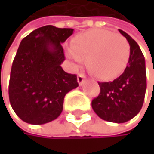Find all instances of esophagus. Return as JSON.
Wrapping results in <instances>:
<instances>
[{"label":"esophagus","mask_w":154,"mask_h":154,"mask_svg":"<svg viewBox=\"0 0 154 154\" xmlns=\"http://www.w3.org/2000/svg\"><path fill=\"white\" fill-rule=\"evenodd\" d=\"M78 82H79V86L83 85V83L85 82V75L79 74V75H78Z\"/></svg>","instance_id":"1"}]
</instances>
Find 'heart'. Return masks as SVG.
<instances>
[{
    "instance_id": "b5f03b06",
    "label": "heart",
    "mask_w": 154,
    "mask_h": 154,
    "mask_svg": "<svg viewBox=\"0 0 154 154\" xmlns=\"http://www.w3.org/2000/svg\"><path fill=\"white\" fill-rule=\"evenodd\" d=\"M130 47L127 38L105 29H92L72 40L66 55L76 63L87 59V68L103 80L118 76L128 62Z\"/></svg>"
}]
</instances>
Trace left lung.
Instances as JSON below:
<instances>
[{
    "label": "left lung",
    "mask_w": 154,
    "mask_h": 154,
    "mask_svg": "<svg viewBox=\"0 0 154 154\" xmlns=\"http://www.w3.org/2000/svg\"><path fill=\"white\" fill-rule=\"evenodd\" d=\"M130 46V55L124 73L110 82H99L100 92L91 106L102 119L125 123L137 116L143 105L147 88L145 58L138 43L125 31L118 29Z\"/></svg>",
    "instance_id": "1"
}]
</instances>
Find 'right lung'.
<instances>
[{
  "label": "right lung",
  "mask_w": 154,
  "mask_h": 154,
  "mask_svg": "<svg viewBox=\"0 0 154 154\" xmlns=\"http://www.w3.org/2000/svg\"><path fill=\"white\" fill-rule=\"evenodd\" d=\"M72 28L44 26L24 38L14 59L10 82V103L20 119L42 125L56 119L67 92L79 87L76 75L64 72L63 43Z\"/></svg>",
  "instance_id": "obj_1"
}]
</instances>
